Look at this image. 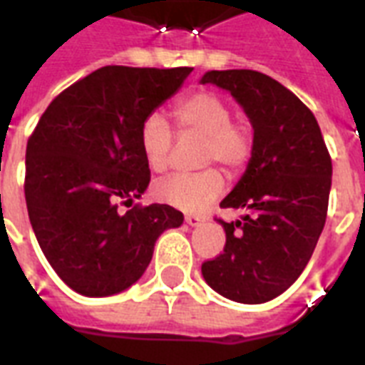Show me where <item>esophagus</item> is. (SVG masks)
Masks as SVG:
<instances>
[{
  "mask_svg": "<svg viewBox=\"0 0 365 365\" xmlns=\"http://www.w3.org/2000/svg\"><path fill=\"white\" fill-rule=\"evenodd\" d=\"M200 222H202V217L200 216H195V214H187V216H185V223H187V225H191V227L199 225Z\"/></svg>",
  "mask_w": 365,
  "mask_h": 365,
  "instance_id": "34e87169",
  "label": "esophagus"
}]
</instances>
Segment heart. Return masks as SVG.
Instances as JSON below:
<instances>
[{"label": "heart", "instance_id": "obj_1", "mask_svg": "<svg viewBox=\"0 0 365 365\" xmlns=\"http://www.w3.org/2000/svg\"><path fill=\"white\" fill-rule=\"evenodd\" d=\"M172 119L182 136L202 138L200 160L240 170L252 155V134L244 123L231 121V108L214 93H195L172 108ZM140 148L148 166L163 172L170 165L174 134L159 113H151L140 126ZM223 193V178L216 168L174 174L155 185L157 199L185 212H197Z\"/></svg>", "mask_w": 365, "mask_h": 365}]
</instances>
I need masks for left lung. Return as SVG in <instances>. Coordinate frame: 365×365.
Instances as JSON below:
<instances>
[{"mask_svg":"<svg viewBox=\"0 0 365 365\" xmlns=\"http://www.w3.org/2000/svg\"><path fill=\"white\" fill-rule=\"evenodd\" d=\"M200 83L231 93L254 128L248 166L220 205L242 217L217 220L225 248L200 271L227 299L265 303L299 278L317 248L328 214L331 159L312 111L272 77L212 70Z\"/></svg>","mask_w":365,"mask_h":365,"instance_id":"8db88e82","label":"left lung"}]
</instances>
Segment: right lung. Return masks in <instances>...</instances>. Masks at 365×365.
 I'll list each match as a JSON object with an SVG mask.
<instances>
[{
  "label": "right lung",
  "instance_id": "add662e5",
  "mask_svg": "<svg viewBox=\"0 0 365 365\" xmlns=\"http://www.w3.org/2000/svg\"><path fill=\"white\" fill-rule=\"evenodd\" d=\"M193 68L104 66L48 104L26 148L24 195L36 239L73 292L106 297L130 288L155 242L180 227L168 205L132 206L149 185L140 126Z\"/></svg>",
  "mask_w": 365,
  "mask_h": 365
}]
</instances>
